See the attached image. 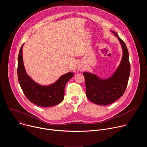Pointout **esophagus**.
Masks as SVG:
<instances>
[{"mask_svg": "<svg viewBox=\"0 0 147 147\" xmlns=\"http://www.w3.org/2000/svg\"><path fill=\"white\" fill-rule=\"evenodd\" d=\"M84 69V66L82 65H81V64H80L78 66V70H82V69Z\"/></svg>", "mask_w": 147, "mask_h": 147, "instance_id": "1", "label": "esophagus"}]
</instances>
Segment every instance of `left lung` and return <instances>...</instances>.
Segmentation results:
<instances>
[{"label":"left lung","mask_w":147,"mask_h":147,"mask_svg":"<svg viewBox=\"0 0 147 147\" xmlns=\"http://www.w3.org/2000/svg\"><path fill=\"white\" fill-rule=\"evenodd\" d=\"M111 32L117 37L123 49L122 59L116 71L107 79H101L96 75L88 72L83 73L88 99L92 103L100 105H108L123 95L127 88L130 74L127 47L115 31Z\"/></svg>","instance_id":"1"}]
</instances>
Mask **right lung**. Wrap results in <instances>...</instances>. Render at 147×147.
Instances as JSON below:
<instances>
[{"mask_svg": "<svg viewBox=\"0 0 147 147\" xmlns=\"http://www.w3.org/2000/svg\"><path fill=\"white\" fill-rule=\"evenodd\" d=\"M18 56L17 75L18 82L25 96L32 103L42 107H53L61 103L64 99L66 83L74 74L70 72L61 76L55 82L47 86L36 83L27 74L23 59V47Z\"/></svg>", "mask_w": 147, "mask_h": 147, "instance_id": "add662e5", "label": "right lung"}]
</instances>
